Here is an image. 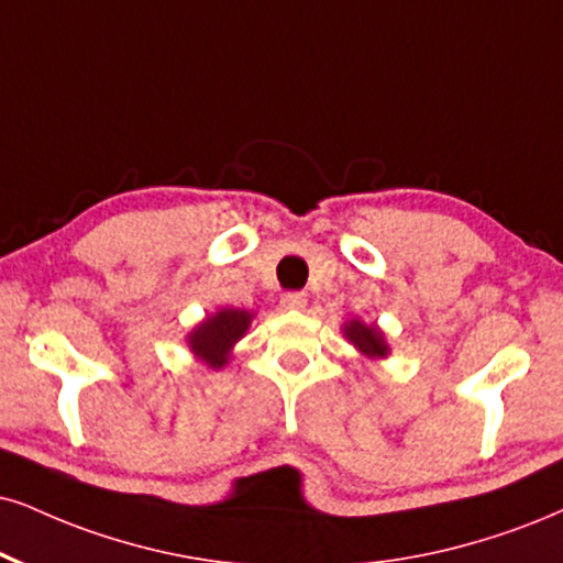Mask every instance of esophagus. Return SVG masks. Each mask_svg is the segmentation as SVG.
Listing matches in <instances>:
<instances>
[{
  "label": "esophagus",
  "instance_id": "1",
  "mask_svg": "<svg viewBox=\"0 0 563 563\" xmlns=\"http://www.w3.org/2000/svg\"><path fill=\"white\" fill-rule=\"evenodd\" d=\"M282 308L284 310H305L308 308V297L302 292H287L282 297Z\"/></svg>",
  "mask_w": 563,
  "mask_h": 563
}]
</instances>
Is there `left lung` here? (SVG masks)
<instances>
[{"label":"left lung","mask_w":563,"mask_h":563,"mask_svg":"<svg viewBox=\"0 0 563 563\" xmlns=\"http://www.w3.org/2000/svg\"><path fill=\"white\" fill-rule=\"evenodd\" d=\"M342 334L346 342L355 346L357 355L371 360V363H378V360L391 355V346H388V339L378 323H365L363 318H350V321L342 323Z\"/></svg>","instance_id":"1"}]
</instances>
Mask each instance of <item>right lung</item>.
Masks as SVG:
<instances>
[{
	"instance_id": "right-lung-1",
	"label": "right lung",
	"mask_w": 563,
	"mask_h": 563,
	"mask_svg": "<svg viewBox=\"0 0 563 563\" xmlns=\"http://www.w3.org/2000/svg\"><path fill=\"white\" fill-rule=\"evenodd\" d=\"M255 313L245 308H219L187 331L185 344L198 363L211 371H221L232 360L234 346L250 331Z\"/></svg>"
}]
</instances>
